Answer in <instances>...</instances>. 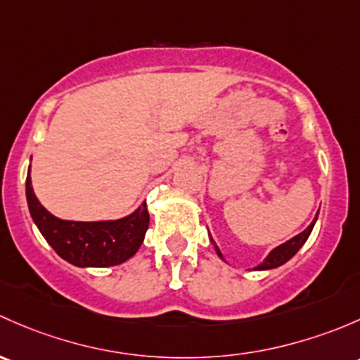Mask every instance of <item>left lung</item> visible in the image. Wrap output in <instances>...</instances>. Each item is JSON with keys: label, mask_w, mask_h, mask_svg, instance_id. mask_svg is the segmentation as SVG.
I'll use <instances>...</instances> for the list:
<instances>
[{"label": "left lung", "mask_w": 360, "mask_h": 360, "mask_svg": "<svg viewBox=\"0 0 360 360\" xmlns=\"http://www.w3.org/2000/svg\"><path fill=\"white\" fill-rule=\"evenodd\" d=\"M316 221H317V214H316V218L312 220V224H310L309 227L305 229V231L300 232V234H296L295 237H291V239L286 240V243L279 244L277 248H274V250L270 251L269 255H266L265 260H263L258 266H255V270H272V269H277V266L284 265V263H286L288 260H291V258L295 257L296 253H298L300 248H302L303 244L307 243V239H309V236H310V232H312ZM210 240H211V244H213V248H214V251H217L218 257H220L221 260L225 262V258H224V255H221L220 248L217 246V243H214V239L211 237V234H210Z\"/></svg>", "instance_id": "1"}]
</instances>
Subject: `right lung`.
<instances>
[{
  "mask_svg": "<svg viewBox=\"0 0 360 360\" xmlns=\"http://www.w3.org/2000/svg\"><path fill=\"white\" fill-rule=\"evenodd\" d=\"M25 198L32 221L46 243L58 257L81 269L114 266L129 260L142 246L149 229L146 201L133 213L116 220L74 221L55 217L36 198L31 181V166L25 179Z\"/></svg>",
  "mask_w": 360,
  "mask_h": 360,
  "instance_id": "1",
  "label": "right lung"
}]
</instances>
